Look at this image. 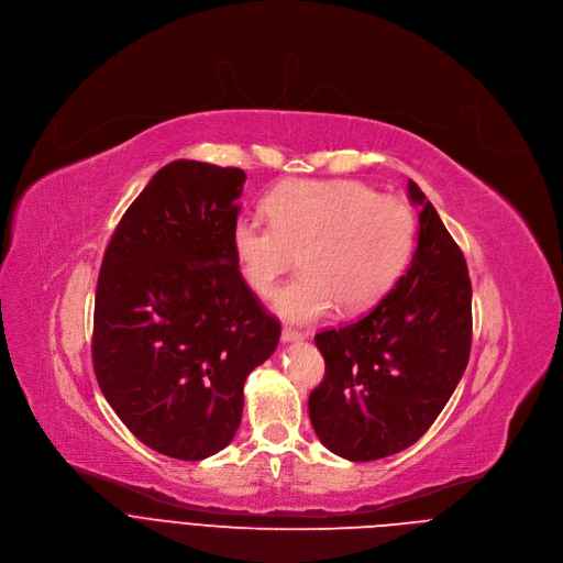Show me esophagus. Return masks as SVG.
Listing matches in <instances>:
<instances>
[{"label": "esophagus", "instance_id": "34e87169", "mask_svg": "<svg viewBox=\"0 0 563 563\" xmlns=\"http://www.w3.org/2000/svg\"><path fill=\"white\" fill-rule=\"evenodd\" d=\"M280 339H283V343H291V341H302L305 334L298 332V330H294V328H283Z\"/></svg>", "mask_w": 563, "mask_h": 563}]
</instances>
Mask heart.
Segmentation results:
<instances>
[{"label":"heart","mask_w":563,"mask_h":563,"mask_svg":"<svg viewBox=\"0 0 563 563\" xmlns=\"http://www.w3.org/2000/svg\"><path fill=\"white\" fill-rule=\"evenodd\" d=\"M267 216L238 218L233 251L258 296L276 289L300 253V274L274 298V310L291 323L319 321L336 305L368 308L411 261L418 233L406 201L356 181H285L269 195Z\"/></svg>","instance_id":"heart-1"}]
</instances>
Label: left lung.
I'll list each match as a JSON object with an SVG mask.
<instances>
[{"instance_id": "left-lung-1", "label": "left lung", "mask_w": 563, "mask_h": 563, "mask_svg": "<svg viewBox=\"0 0 563 563\" xmlns=\"http://www.w3.org/2000/svg\"><path fill=\"white\" fill-rule=\"evenodd\" d=\"M413 261L360 321L314 336L325 377L308 408L319 440L352 463L418 442L463 377L472 350V280L465 255L416 181Z\"/></svg>"}]
</instances>
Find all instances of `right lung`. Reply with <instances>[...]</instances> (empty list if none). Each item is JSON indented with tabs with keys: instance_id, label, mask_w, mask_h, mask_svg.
I'll use <instances>...</instances> for the list:
<instances>
[{
	"instance_id": "obj_1",
	"label": "right lung",
	"mask_w": 563,
	"mask_h": 563,
	"mask_svg": "<svg viewBox=\"0 0 563 563\" xmlns=\"http://www.w3.org/2000/svg\"><path fill=\"white\" fill-rule=\"evenodd\" d=\"M244 179L190 159L164 166L121 218L98 274V386L145 446L177 460L233 440L244 382L280 339L233 251Z\"/></svg>"
}]
</instances>
